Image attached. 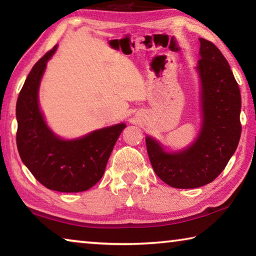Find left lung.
I'll return each instance as SVG.
<instances>
[{"label": "left lung", "mask_w": 256, "mask_h": 256, "mask_svg": "<svg viewBox=\"0 0 256 256\" xmlns=\"http://www.w3.org/2000/svg\"><path fill=\"white\" fill-rule=\"evenodd\" d=\"M200 40L196 71L200 81L201 125L192 144L170 150L146 136L150 162L160 180L172 188H196L220 175L240 138L242 98L230 66L211 42Z\"/></svg>", "instance_id": "left-lung-1"}]
</instances>
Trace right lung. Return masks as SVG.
<instances>
[{
	"instance_id": "right-lung-1",
	"label": "right lung",
	"mask_w": 256,
	"mask_h": 256,
	"mask_svg": "<svg viewBox=\"0 0 256 256\" xmlns=\"http://www.w3.org/2000/svg\"><path fill=\"white\" fill-rule=\"evenodd\" d=\"M58 45L34 64L16 100V146L20 158L40 184L64 193L86 190L102 178L125 123L63 138L46 123L40 106V86L47 62Z\"/></svg>"
}]
</instances>
